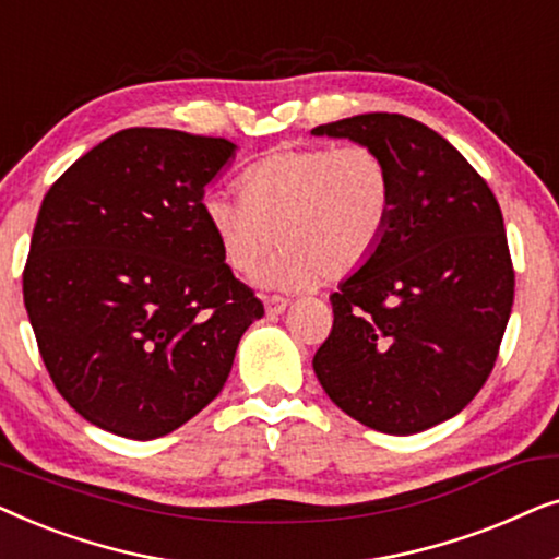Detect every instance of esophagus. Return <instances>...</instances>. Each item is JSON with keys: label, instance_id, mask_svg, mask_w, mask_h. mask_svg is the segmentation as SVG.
<instances>
[{"label": "esophagus", "instance_id": "esophagus-1", "mask_svg": "<svg viewBox=\"0 0 559 559\" xmlns=\"http://www.w3.org/2000/svg\"><path fill=\"white\" fill-rule=\"evenodd\" d=\"M289 305L287 297H280V295H270L264 297V308L270 316H280V312H285V308Z\"/></svg>", "mask_w": 559, "mask_h": 559}]
</instances>
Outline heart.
<instances>
[{
	"instance_id": "b5f03b06",
	"label": "heart",
	"mask_w": 559,
	"mask_h": 559,
	"mask_svg": "<svg viewBox=\"0 0 559 559\" xmlns=\"http://www.w3.org/2000/svg\"><path fill=\"white\" fill-rule=\"evenodd\" d=\"M394 205L392 165L369 144L280 147L239 175V198L205 193L201 218L231 272L251 274L280 241L257 282L308 289L364 270L392 228Z\"/></svg>"
}]
</instances>
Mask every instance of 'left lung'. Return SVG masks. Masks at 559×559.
I'll return each mask as SVG.
<instances>
[{
    "instance_id": "left-lung-1",
    "label": "left lung",
    "mask_w": 559,
    "mask_h": 559,
    "mask_svg": "<svg viewBox=\"0 0 559 559\" xmlns=\"http://www.w3.org/2000/svg\"><path fill=\"white\" fill-rule=\"evenodd\" d=\"M379 150L396 205L384 243L331 295L312 358L325 394L371 430L415 435L486 384L514 305V266L491 188L445 136L402 114L312 129Z\"/></svg>"
}]
</instances>
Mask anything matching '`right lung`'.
Returning <instances> with one entry per match:
<instances>
[{
    "label": "right lung",
    "instance_id": "add662e5",
    "mask_svg": "<svg viewBox=\"0 0 559 559\" xmlns=\"http://www.w3.org/2000/svg\"><path fill=\"white\" fill-rule=\"evenodd\" d=\"M236 144L132 127L68 167L37 213L22 295L60 396L91 425L155 440L224 389L264 316L203 226Z\"/></svg>",
    "mask_w": 559,
    "mask_h": 559
}]
</instances>
